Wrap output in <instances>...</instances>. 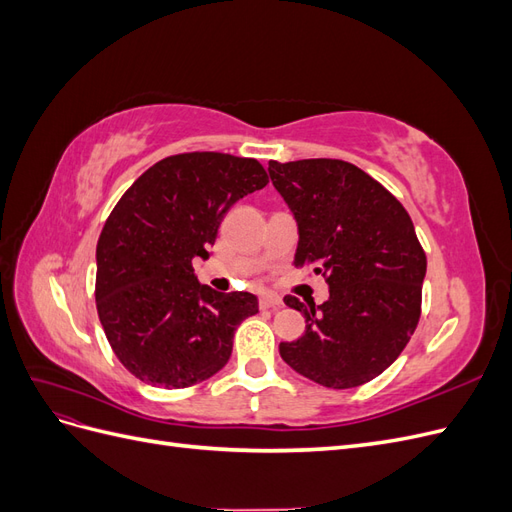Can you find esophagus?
<instances>
[{"label": "esophagus", "instance_id": "obj_1", "mask_svg": "<svg viewBox=\"0 0 512 512\" xmlns=\"http://www.w3.org/2000/svg\"><path fill=\"white\" fill-rule=\"evenodd\" d=\"M282 305V297H277L273 292H265L260 294V307L262 309H271V307H280Z\"/></svg>", "mask_w": 512, "mask_h": 512}]
</instances>
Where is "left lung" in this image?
<instances>
[{
	"instance_id": "obj_1",
	"label": "left lung",
	"mask_w": 512,
	"mask_h": 512,
	"mask_svg": "<svg viewBox=\"0 0 512 512\" xmlns=\"http://www.w3.org/2000/svg\"><path fill=\"white\" fill-rule=\"evenodd\" d=\"M269 177L297 220L294 265L327 277L322 305L284 297L305 331L282 359L329 389L380 376L421 318L427 258L399 200L344 160L269 162Z\"/></svg>"
}]
</instances>
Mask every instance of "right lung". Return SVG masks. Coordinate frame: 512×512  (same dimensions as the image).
I'll use <instances>...</instances> for the list:
<instances>
[{"instance_id":"obj_1","label":"right lung","mask_w":512,"mask_h":512,"mask_svg":"<svg viewBox=\"0 0 512 512\" xmlns=\"http://www.w3.org/2000/svg\"><path fill=\"white\" fill-rule=\"evenodd\" d=\"M267 183L252 158L196 151L153 164L121 196L96 247V305L132 376L185 389L228 363L258 299L200 284L192 260L209 258L224 213Z\"/></svg>"}]
</instances>
